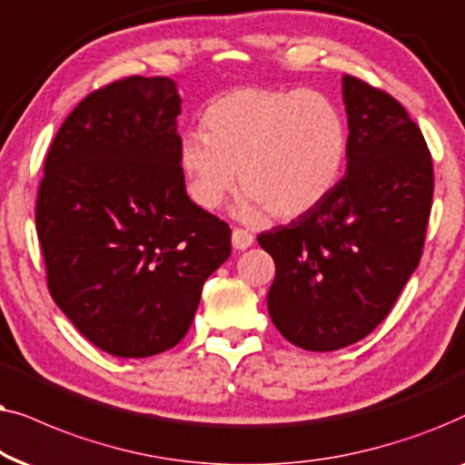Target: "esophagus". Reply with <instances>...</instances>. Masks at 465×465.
<instances>
[{"label":"esophagus","mask_w":465,"mask_h":465,"mask_svg":"<svg viewBox=\"0 0 465 465\" xmlns=\"http://www.w3.org/2000/svg\"><path fill=\"white\" fill-rule=\"evenodd\" d=\"M252 242H255V236H252L251 232H246V229H242V227H233V232H232L233 249L244 251V249H249Z\"/></svg>","instance_id":"1"}]
</instances>
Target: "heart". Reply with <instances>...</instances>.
Instances as JSON below:
<instances>
[{"label": "heart", "mask_w": 465, "mask_h": 465, "mask_svg": "<svg viewBox=\"0 0 465 465\" xmlns=\"http://www.w3.org/2000/svg\"><path fill=\"white\" fill-rule=\"evenodd\" d=\"M178 148L191 200L214 210L240 184V213L268 210L293 219L317 206L338 183L346 123L331 99L314 91L242 86L216 97Z\"/></svg>", "instance_id": "obj_1"}]
</instances>
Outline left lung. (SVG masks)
I'll return each mask as SVG.
<instances>
[{"label": "left lung", "instance_id": "1", "mask_svg": "<svg viewBox=\"0 0 465 465\" xmlns=\"http://www.w3.org/2000/svg\"><path fill=\"white\" fill-rule=\"evenodd\" d=\"M349 168L317 206L259 233L274 259L268 311L306 351L366 338L423 255L434 161L417 123L387 91L346 74Z\"/></svg>", "mask_w": 465, "mask_h": 465}]
</instances>
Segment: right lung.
Wrapping results in <instances>:
<instances>
[{"instance_id":"right-lung-1","label":"right lung","mask_w":465,"mask_h":465,"mask_svg":"<svg viewBox=\"0 0 465 465\" xmlns=\"http://www.w3.org/2000/svg\"><path fill=\"white\" fill-rule=\"evenodd\" d=\"M181 97L129 76L86 95L45 161L35 232L53 300L86 340L151 357L189 331L232 229L189 200L178 163Z\"/></svg>"}]
</instances>
